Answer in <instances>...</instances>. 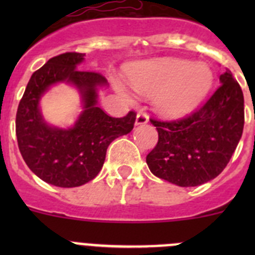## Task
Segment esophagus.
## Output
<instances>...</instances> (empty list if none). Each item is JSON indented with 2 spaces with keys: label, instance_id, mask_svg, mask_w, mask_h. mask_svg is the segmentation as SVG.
I'll return each instance as SVG.
<instances>
[{
  "label": "esophagus",
  "instance_id": "obj_1",
  "mask_svg": "<svg viewBox=\"0 0 255 255\" xmlns=\"http://www.w3.org/2000/svg\"><path fill=\"white\" fill-rule=\"evenodd\" d=\"M148 120H149V117H148L147 114H144V112H139L136 115V120H135V124L136 125H144V124H147Z\"/></svg>",
  "mask_w": 255,
  "mask_h": 255
}]
</instances>
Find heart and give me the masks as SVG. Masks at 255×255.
Listing matches in <instances>:
<instances>
[{"label": "heart", "instance_id": "1", "mask_svg": "<svg viewBox=\"0 0 255 255\" xmlns=\"http://www.w3.org/2000/svg\"><path fill=\"white\" fill-rule=\"evenodd\" d=\"M135 91L155 96V107L166 116L190 114L203 102L215 75L206 64H191L179 58H159L135 65L128 71Z\"/></svg>", "mask_w": 255, "mask_h": 255}]
</instances>
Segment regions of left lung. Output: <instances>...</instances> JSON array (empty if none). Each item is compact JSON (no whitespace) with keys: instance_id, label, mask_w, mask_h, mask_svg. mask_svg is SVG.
<instances>
[{"instance_id":"1","label":"left lung","mask_w":255,"mask_h":255,"mask_svg":"<svg viewBox=\"0 0 255 255\" xmlns=\"http://www.w3.org/2000/svg\"><path fill=\"white\" fill-rule=\"evenodd\" d=\"M197 111L180 120L150 119L158 143L148 153L150 172L179 186H198L218 176L244 129V96L230 70Z\"/></svg>"}]
</instances>
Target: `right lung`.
I'll list each match as a JSON object with an SVG mask.
<instances>
[{
  "instance_id": "right-lung-1",
  "label": "right lung",
  "mask_w": 255,
  "mask_h": 255,
  "mask_svg": "<svg viewBox=\"0 0 255 255\" xmlns=\"http://www.w3.org/2000/svg\"><path fill=\"white\" fill-rule=\"evenodd\" d=\"M84 53L66 52L47 61L29 80L16 112V138L22 158L39 179L60 188L84 185L100 173L108 145L129 134L136 114L108 116L97 107L98 88L107 85L105 76L78 70ZM75 85L82 96L85 111L71 129L47 126L39 100L56 82Z\"/></svg>"
}]
</instances>
